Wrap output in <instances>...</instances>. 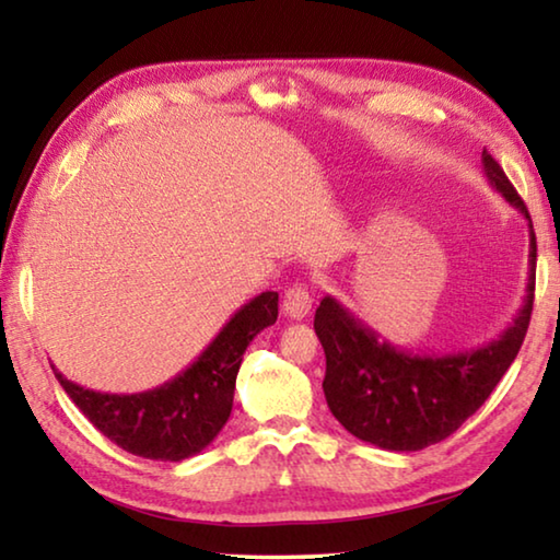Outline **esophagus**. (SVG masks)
Instances as JSON below:
<instances>
[{
	"label": "esophagus",
	"mask_w": 560,
	"mask_h": 560,
	"mask_svg": "<svg viewBox=\"0 0 560 560\" xmlns=\"http://www.w3.org/2000/svg\"><path fill=\"white\" fill-rule=\"evenodd\" d=\"M311 289L306 283H293V287L283 293V314L293 320H301L308 316L311 311Z\"/></svg>",
	"instance_id": "34e87169"
}]
</instances>
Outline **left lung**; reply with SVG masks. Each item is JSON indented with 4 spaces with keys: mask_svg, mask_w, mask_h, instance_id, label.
Listing matches in <instances>:
<instances>
[{
    "mask_svg": "<svg viewBox=\"0 0 560 560\" xmlns=\"http://www.w3.org/2000/svg\"><path fill=\"white\" fill-rule=\"evenodd\" d=\"M481 163L491 187L528 220L526 299L504 334L462 353L420 355L387 343L334 296H324L316 308L314 328L326 353V402L353 438L375 447L417 452L447 440L485 405L524 343L536 289L534 224L487 150Z\"/></svg>",
    "mask_w": 560,
    "mask_h": 560,
    "instance_id": "8db88e82",
    "label": "left lung"
}]
</instances>
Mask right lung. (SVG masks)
Returning a JSON list of instances; mask_svg holds the SVG:
<instances>
[{"label":"right lung","mask_w":560,"mask_h":560,"mask_svg":"<svg viewBox=\"0 0 560 560\" xmlns=\"http://www.w3.org/2000/svg\"><path fill=\"white\" fill-rule=\"evenodd\" d=\"M277 316V291L254 296L226 320L187 371L155 390L132 395L96 393L66 381L51 368L75 407L120 450L145 459L183 462L202 452L230 420L244 350Z\"/></svg>","instance_id":"right-lung-1"}]
</instances>
